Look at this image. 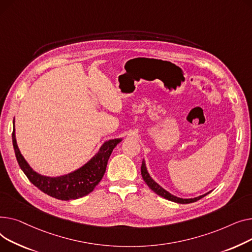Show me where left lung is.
<instances>
[{
	"label": "left lung",
	"instance_id": "left-lung-1",
	"mask_svg": "<svg viewBox=\"0 0 252 252\" xmlns=\"http://www.w3.org/2000/svg\"><path fill=\"white\" fill-rule=\"evenodd\" d=\"M141 175H142V178H143L144 182L147 184V186H149L154 192H156L158 195L164 197V198H166L168 200L177 202V203H191V202H194V201H197L200 198L204 197L206 194L210 193V192H208V193H205V194L200 195V196H197V197H194V198H180V197H177V196L171 194L170 192H168L167 190H165L164 188L160 187L156 181L153 180V178L150 176L149 172H147V170H146V166H145V161L144 160H142V164H141Z\"/></svg>",
	"mask_w": 252,
	"mask_h": 252
}]
</instances>
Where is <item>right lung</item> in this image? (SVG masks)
<instances>
[{
    "instance_id": "add662e5",
    "label": "right lung",
    "mask_w": 252,
    "mask_h": 252,
    "mask_svg": "<svg viewBox=\"0 0 252 252\" xmlns=\"http://www.w3.org/2000/svg\"><path fill=\"white\" fill-rule=\"evenodd\" d=\"M12 140L18 164L29 181L52 197L60 200H71L83 197L94 189L106 172L108 160L113 150L122 139L117 138L106 141L100 146L98 153L84 166L72 173L59 177L42 176L31 168L18 149L15 137V126L12 133Z\"/></svg>"
}]
</instances>
